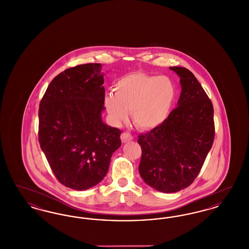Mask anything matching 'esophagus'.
<instances>
[{"mask_svg": "<svg viewBox=\"0 0 249 249\" xmlns=\"http://www.w3.org/2000/svg\"><path fill=\"white\" fill-rule=\"evenodd\" d=\"M132 139H133V137L129 132H123L121 134V141L123 142H130Z\"/></svg>", "mask_w": 249, "mask_h": 249, "instance_id": "esophagus-1", "label": "esophagus"}]
</instances>
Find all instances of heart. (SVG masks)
<instances>
[{"label": "heart", "mask_w": 249, "mask_h": 249, "mask_svg": "<svg viewBox=\"0 0 249 249\" xmlns=\"http://www.w3.org/2000/svg\"><path fill=\"white\" fill-rule=\"evenodd\" d=\"M176 99L177 87L170 77L130 73L117 81L114 95L106 96L105 106L115 124L125 122L130 112L134 124L148 130L165 122Z\"/></svg>", "instance_id": "obj_1"}]
</instances>
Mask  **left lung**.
Masks as SVG:
<instances>
[{"instance_id":"8db88e82","label":"left lung","mask_w":249,"mask_h":249,"mask_svg":"<svg viewBox=\"0 0 249 249\" xmlns=\"http://www.w3.org/2000/svg\"><path fill=\"white\" fill-rule=\"evenodd\" d=\"M180 77L178 107L163 124L138 136L140 176L158 191L186 189L197 178L214 137L213 105L194 74L170 67Z\"/></svg>"}]
</instances>
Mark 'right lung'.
Instances as JSON below:
<instances>
[{
    "mask_svg": "<svg viewBox=\"0 0 249 249\" xmlns=\"http://www.w3.org/2000/svg\"><path fill=\"white\" fill-rule=\"evenodd\" d=\"M101 63L69 68L57 75L39 107V142L59 182L85 190L107 176L121 130L102 119L105 83Z\"/></svg>",
    "mask_w": 249,
    "mask_h": 249,
    "instance_id": "add662e5",
    "label": "right lung"
}]
</instances>
